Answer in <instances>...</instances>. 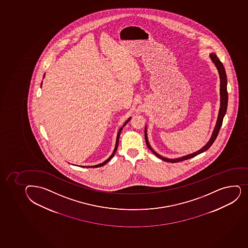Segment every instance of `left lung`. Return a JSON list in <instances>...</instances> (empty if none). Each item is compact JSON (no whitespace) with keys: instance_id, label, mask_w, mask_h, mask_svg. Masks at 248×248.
<instances>
[{"instance_id":"left-lung-1","label":"left lung","mask_w":248,"mask_h":248,"mask_svg":"<svg viewBox=\"0 0 248 248\" xmlns=\"http://www.w3.org/2000/svg\"><path fill=\"white\" fill-rule=\"evenodd\" d=\"M209 56L212 62L215 64V66L217 67L218 73H219V76H220V110H219V113H218L217 124H216V126H215L214 130L212 132L211 138H210L209 140L207 141V143L202 148L200 149V150L196 151V152L189 154V155H187L182 156V157H180V158H165L164 156L160 155H158V154L154 151L153 148L151 147V145L149 143L148 138H147V129H146V128H145V139H146V145L148 146V148L153 152V154H155L158 158H160L162 160L165 161V162H170V163H176V162H181V161L186 160V159H189V158H193L194 156L198 155L199 154L202 153V152H204V151L208 150V149L211 147L212 144H213V142H214L216 138H217V136H218L220 127L222 125L223 119H224V116H225V113H226V110H227V77H226V73H225V67L223 66L222 62L220 61V59L217 58V55L212 53V54H209Z\"/></svg>"}]
</instances>
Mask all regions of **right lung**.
<instances>
[{"label": "right lung", "instance_id": "1", "mask_svg": "<svg viewBox=\"0 0 248 248\" xmlns=\"http://www.w3.org/2000/svg\"><path fill=\"white\" fill-rule=\"evenodd\" d=\"M44 77H45V75H44ZM41 85H42V83H41ZM130 120L131 117L128 118V120H126L125 123H124V124H123L122 127H121V128H120V129H119V132H118L117 133V138H116V141H115V149H114V151H113L112 154H111V155H110V157H109V158H108V159H107V160H105L104 162H102V163H101V164H97V165H93V166L82 167H84V168H85V167H86V168H98V167H102L103 166V165H105V164H108V162H109V161H110V159L112 158L113 156L115 155V152H116V151H117L118 145H119V139H120V133H121V131H122L123 128H124V126H125L126 124H127V123H128V121H129V120Z\"/></svg>", "mask_w": 248, "mask_h": 248}]
</instances>
